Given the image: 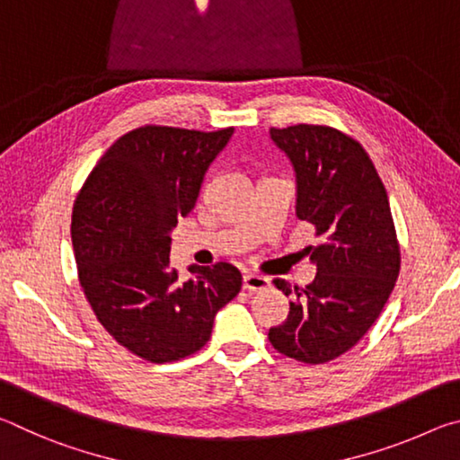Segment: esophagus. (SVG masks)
Here are the masks:
<instances>
[{
  "instance_id": "1",
  "label": "esophagus",
  "mask_w": 460,
  "mask_h": 460,
  "mask_svg": "<svg viewBox=\"0 0 460 460\" xmlns=\"http://www.w3.org/2000/svg\"><path fill=\"white\" fill-rule=\"evenodd\" d=\"M243 288L247 292H263L270 288V279L266 276H260V274H249L243 276Z\"/></svg>"
}]
</instances>
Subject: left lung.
I'll return each instance as SVG.
<instances>
[{"label":"left lung","mask_w":460,"mask_h":460,"mask_svg":"<svg viewBox=\"0 0 460 460\" xmlns=\"http://www.w3.org/2000/svg\"><path fill=\"white\" fill-rule=\"evenodd\" d=\"M296 176V217L316 227L323 243L310 261L316 278L306 288L276 279L292 296L286 323L270 329L276 351L318 365L337 359L377 321L400 274L385 186L367 152L326 126L270 129Z\"/></svg>","instance_id":"8db88e82"}]
</instances>
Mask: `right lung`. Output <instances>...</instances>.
Masks as SVG:
<instances>
[{
    "label": "right lung",
    "mask_w": 460,
    "mask_h": 460,
    "mask_svg": "<svg viewBox=\"0 0 460 460\" xmlns=\"http://www.w3.org/2000/svg\"><path fill=\"white\" fill-rule=\"evenodd\" d=\"M233 128L194 131L146 126L119 137L93 168L73 208L79 279L97 321L152 363L207 345L215 314L241 290V271L219 261L170 268V233L189 215Z\"/></svg>",
    "instance_id": "obj_1"
}]
</instances>
